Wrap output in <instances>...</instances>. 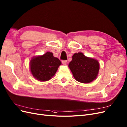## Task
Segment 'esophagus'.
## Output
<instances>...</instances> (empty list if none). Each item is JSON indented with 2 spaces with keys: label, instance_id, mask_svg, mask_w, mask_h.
<instances>
[{
  "label": "esophagus",
  "instance_id": "34e87169",
  "mask_svg": "<svg viewBox=\"0 0 127 127\" xmlns=\"http://www.w3.org/2000/svg\"><path fill=\"white\" fill-rule=\"evenodd\" d=\"M62 64H66V63H67V61L66 60H62Z\"/></svg>",
  "mask_w": 127,
  "mask_h": 127
}]
</instances>
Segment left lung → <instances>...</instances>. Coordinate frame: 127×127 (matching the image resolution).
<instances>
[{
	"label": "left lung",
	"instance_id": "obj_1",
	"mask_svg": "<svg viewBox=\"0 0 127 127\" xmlns=\"http://www.w3.org/2000/svg\"><path fill=\"white\" fill-rule=\"evenodd\" d=\"M72 58L68 67L77 81L87 84L97 78L100 68L97 60L87 57L82 52L75 54Z\"/></svg>",
	"mask_w": 127,
	"mask_h": 127
}]
</instances>
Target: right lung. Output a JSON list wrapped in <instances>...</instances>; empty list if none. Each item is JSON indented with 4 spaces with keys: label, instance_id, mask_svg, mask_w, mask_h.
Segmentation results:
<instances>
[{
    "label": "right lung",
    "instance_id": "1",
    "mask_svg": "<svg viewBox=\"0 0 127 127\" xmlns=\"http://www.w3.org/2000/svg\"><path fill=\"white\" fill-rule=\"evenodd\" d=\"M59 59L52 52H47L42 56L34 57L30 62V69L32 76L40 81L49 80L61 65Z\"/></svg>",
    "mask_w": 127,
    "mask_h": 127
}]
</instances>
